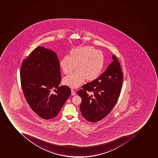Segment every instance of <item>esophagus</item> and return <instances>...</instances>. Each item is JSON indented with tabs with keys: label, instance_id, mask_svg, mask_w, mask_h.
I'll return each mask as SVG.
<instances>
[{
	"label": "esophagus",
	"instance_id": "esophagus-1",
	"mask_svg": "<svg viewBox=\"0 0 158 158\" xmlns=\"http://www.w3.org/2000/svg\"><path fill=\"white\" fill-rule=\"evenodd\" d=\"M71 91H72V94L73 96H75L76 95V92L74 89H71Z\"/></svg>",
	"mask_w": 158,
	"mask_h": 158
}]
</instances>
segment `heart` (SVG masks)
Wrapping results in <instances>:
<instances>
[{
    "mask_svg": "<svg viewBox=\"0 0 158 158\" xmlns=\"http://www.w3.org/2000/svg\"><path fill=\"white\" fill-rule=\"evenodd\" d=\"M104 56L101 51L93 47L73 49L70 56H66L60 62L64 73L68 74L77 70L64 79V83L72 88L80 87L85 81H93L100 76L104 66Z\"/></svg>",
    "mask_w": 158,
    "mask_h": 158,
    "instance_id": "heart-1",
    "label": "heart"
}]
</instances>
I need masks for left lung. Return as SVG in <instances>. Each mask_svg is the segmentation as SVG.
Instances as JSON below:
<instances>
[{"label": "left lung", "instance_id": "obj_1", "mask_svg": "<svg viewBox=\"0 0 158 158\" xmlns=\"http://www.w3.org/2000/svg\"><path fill=\"white\" fill-rule=\"evenodd\" d=\"M113 61L100 77L82 86L77 94L82 101L80 110L89 122H97L106 117L115 106L122 87L123 74L119 62L114 55ZM94 93L89 96L86 91Z\"/></svg>", "mask_w": 158, "mask_h": 158}]
</instances>
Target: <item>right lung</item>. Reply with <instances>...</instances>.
<instances>
[{
	"label": "right lung",
	"mask_w": 158,
	"mask_h": 158,
	"mask_svg": "<svg viewBox=\"0 0 158 158\" xmlns=\"http://www.w3.org/2000/svg\"><path fill=\"white\" fill-rule=\"evenodd\" d=\"M60 75L56 53L44 47L36 48L23 60L20 73L23 92L31 109L44 119L56 117L71 94L69 87L59 86Z\"/></svg>",
	"instance_id": "obj_1"
}]
</instances>
